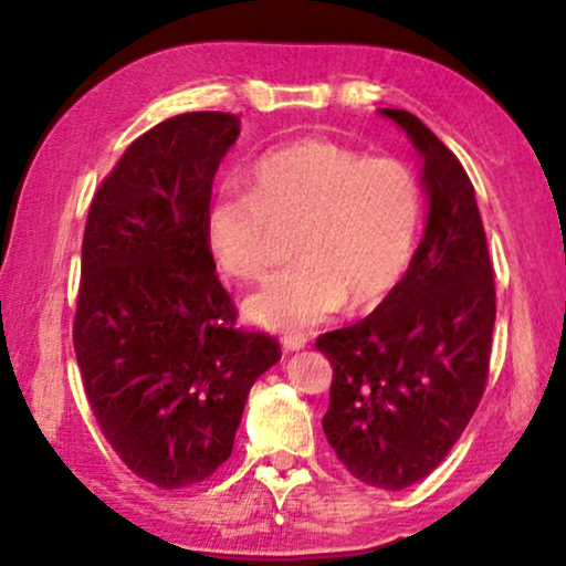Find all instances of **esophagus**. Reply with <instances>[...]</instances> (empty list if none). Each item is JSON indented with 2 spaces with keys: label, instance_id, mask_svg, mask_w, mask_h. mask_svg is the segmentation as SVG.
I'll list each match as a JSON object with an SVG mask.
<instances>
[{
  "label": "esophagus",
  "instance_id": "obj_1",
  "mask_svg": "<svg viewBox=\"0 0 566 566\" xmlns=\"http://www.w3.org/2000/svg\"><path fill=\"white\" fill-rule=\"evenodd\" d=\"M305 343H308V337L301 335V333H290V335L282 337L284 350H301V348H305Z\"/></svg>",
  "mask_w": 566,
  "mask_h": 566
}]
</instances>
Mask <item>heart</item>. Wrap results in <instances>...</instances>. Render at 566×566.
Listing matches in <instances>:
<instances>
[{
  "mask_svg": "<svg viewBox=\"0 0 566 566\" xmlns=\"http://www.w3.org/2000/svg\"><path fill=\"white\" fill-rule=\"evenodd\" d=\"M247 184L250 191L220 188L207 205V247L226 274L261 279L279 252L270 220H301V258L247 297L252 322L314 327L346 301L356 308L382 301L405 279L423 218V188L407 161L301 138L252 159Z\"/></svg>",
  "mask_w": 566,
  "mask_h": 566,
  "instance_id": "b5f03b06",
  "label": "heart"
}]
</instances>
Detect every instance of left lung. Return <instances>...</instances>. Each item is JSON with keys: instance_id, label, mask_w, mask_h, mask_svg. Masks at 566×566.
Listing matches in <instances>:
<instances>
[{"instance_id": "1", "label": "left lung", "mask_w": 566, "mask_h": 566, "mask_svg": "<svg viewBox=\"0 0 566 566\" xmlns=\"http://www.w3.org/2000/svg\"><path fill=\"white\" fill-rule=\"evenodd\" d=\"M423 157L426 237L373 314L316 337L333 365L327 441L359 482L405 490L428 476L484 396L495 271L463 165L418 116L380 108Z\"/></svg>"}]
</instances>
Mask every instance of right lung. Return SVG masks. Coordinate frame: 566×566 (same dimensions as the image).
<instances>
[{"label":"right lung","instance_id":"add662e5","mask_svg":"<svg viewBox=\"0 0 566 566\" xmlns=\"http://www.w3.org/2000/svg\"><path fill=\"white\" fill-rule=\"evenodd\" d=\"M239 116L191 112L135 138L82 239L74 350L103 437L143 482L180 490L231 458L247 394L282 359L237 327L205 216Z\"/></svg>","mask_w":566,"mask_h":566}]
</instances>
